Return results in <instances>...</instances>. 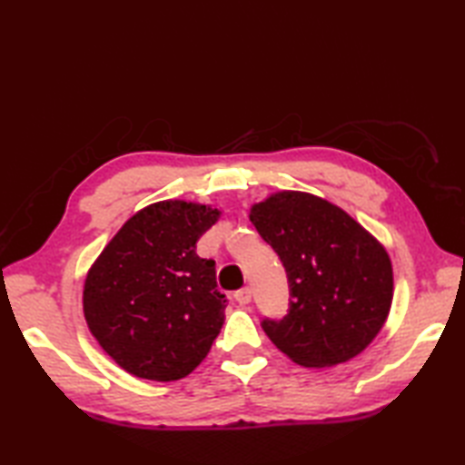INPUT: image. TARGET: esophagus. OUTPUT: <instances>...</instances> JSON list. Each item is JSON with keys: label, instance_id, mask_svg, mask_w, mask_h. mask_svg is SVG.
<instances>
[{"label": "esophagus", "instance_id": "1", "mask_svg": "<svg viewBox=\"0 0 465 465\" xmlns=\"http://www.w3.org/2000/svg\"><path fill=\"white\" fill-rule=\"evenodd\" d=\"M233 298H235V302H238L240 305L250 303V302H252V290H250V288H242V290L235 292Z\"/></svg>", "mask_w": 465, "mask_h": 465}]
</instances>
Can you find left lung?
<instances>
[{
    "label": "left lung",
    "mask_w": 465,
    "mask_h": 465,
    "mask_svg": "<svg viewBox=\"0 0 465 465\" xmlns=\"http://www.w3.org/2000/svg\"><path fill=\"white\" fill-rule=\"evenodd\" d=\"M250 220L288 273V313L262 320L275 348L305 368L348 361L368 348L393 298L383 245L338 205L303 192L270 195Z\"/></svg>",
    "instance_id": "8db88e82"
}]
</instances>
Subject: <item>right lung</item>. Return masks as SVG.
<instances>
[{"label":"right lung","instance_id":"1","mask_svg":"<svg viewBox=\"0 0 465 465\" xmlns=\"http://www.w3.org/2000/svg\"><path fill=\"white\" fill-rule=\"evenodd\" d=\"M220 217L202 203L167 200L124 223L87 272L84 313L104 351L135 378L192 373L223 325L215 262L195 243Z\"/></svg>","mask_w":465,"mask_h":465}]
</instances>
